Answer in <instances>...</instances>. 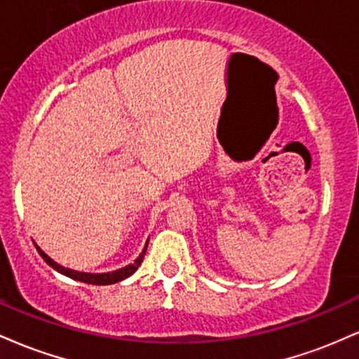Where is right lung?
Instances as JSON below:
<instances>
[{"mask_svg": "<svg viewBox=\"0 0 359 359\" xmlns=\"http://www.w3.org/2000/svg\"><path fill=\"white\" fill-rule=\"evenodd\" d=\"M147 246H148V243L145 245V248H143L142 255H140V257L135 259V263H131V265H126L125 269H119L116 271H109V273H82V271H74L71 269H65V266H62V265H59V263L53 262L52 258H48L47 255H45L43 251L40 250L36 245H35V248L40 253V257H42L45 262H47L48 265L52 266L53 270H57L59 273L65 275V277H71L72 280H77V282L90 283V285H111V283L121 282V280L128 278L130 275H133L135 271L138 270V266L142 265L143 257H145V253H147Z\"/></svg>", "mask_w": 359, "mask_h": 359, "instance_id": "add662e5", "label": "right lung"}]
</instances>
